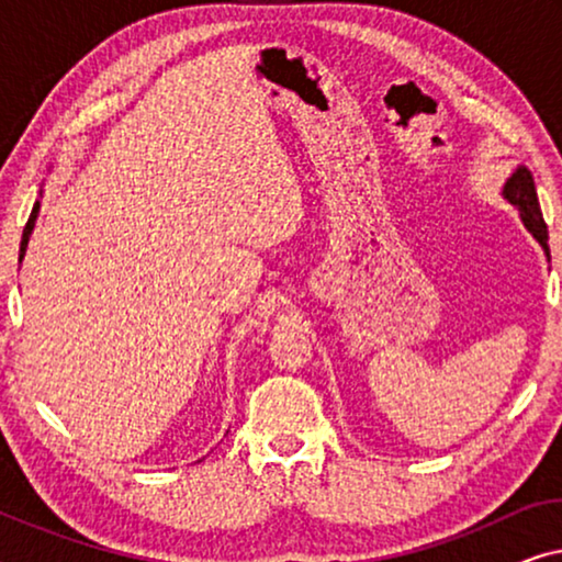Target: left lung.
<instances>
[{"instance_id": "obj_1", "label": "left lung", "mask_w": 562, "mask_h": 562, "mask_svg": "<svg viewBox=\"0 0 562 562\" xmlns=\"http://www.w3.org/2000/svg\"><path fill=\"white\" fill-rule=\"evenodd\" d=\"M504 199L509 204H514L519 210V217L525 222V227L532 233L537 243L542 245L544 256L550 258V248H548V225L542 220V210L540 202H537V189H535V179L529 173V168L517 166L509 179L504 183Z\"/></svg>"}]
</instances>
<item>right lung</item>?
<instances>
[{"label": "right lung", "instance_id": "add662e5", "mask_svg": "<svg viewBox=\"0 0 562 562\" xmlns=\"http://www.w3.org/2000/svg\"><path fill=\"white\" fill-rule=\"evenodd\" d=\"M37 210H41V204H35V206H33V214H30L27 225H25V229H22V243H20V263H22V256H25V250H27V240H30V235H33V227H35V220H37Z\"/></svg>", "mask_w": 562, "mask_h": 562}]
</instances>
